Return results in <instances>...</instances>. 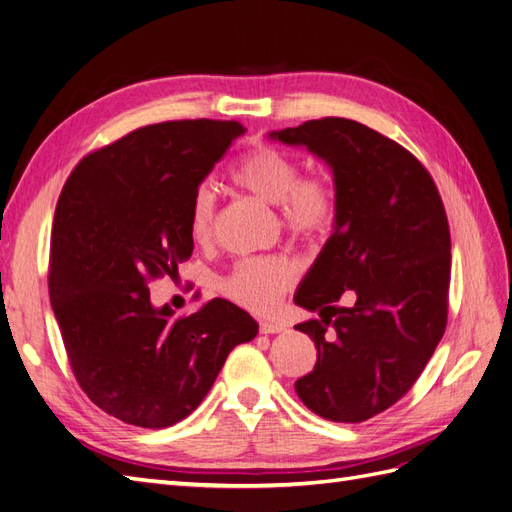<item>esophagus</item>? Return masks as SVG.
Wrapping results in <instances>:
<instances>
[{
	"mask_svg": "<svg viewBox=\"0 0 512 512\" xmlns=\"http://www.w3.org/2000/svg\"><path fill=\"white\" fill-rule=\"evenodd\" d=\"M282 331H286L284 322H277V320H262L260 322V333L273 335V333H282Z\"/></svg>",
	"mask_w": 512,
	"mask_h": 512,
	"instance_id": "esophagus-1",
	"label": "esophagus"
}]
</instances>
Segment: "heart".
Segmentation results:
<instances>
[{
    "instance_id": "b5f03b06",
    "label": "heart",
    "mask_w": 512,
    "mask_h": 512,
    "mask_svg": "<svg viewBox=\"0 0 512 512\" xmlns=\"http://www.w3.org/2000/svg\"><path fill=\"white\" fill-rule=\"evenodd\" d=\"M230 181L269 205L280 207V220L299 239H318L335 220L337 198L329 179L320 175L299 177V166L286 153L271 147H254L232 166ZM215 194L203 185L190 203V235L207 243L213 235ZM297 275L288 256L243 258L226 277L224 292L252 312H271Z\"/></svg>"
}]
</instances>
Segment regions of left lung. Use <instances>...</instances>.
Returning <instances> with one entry per match:
<instances>
[{"label": "left lung", "instance_id": "1", "mask_svg": "<svg viewBox=\"0 0 512 512\" xmlns=\"http://www.w3.org/2000/svg\"><path fill=\"white\" fill-rule=\"evenodd\" d=\"M331 168L333 235L294 303L318 318L314 371L294 382L314 414L363 423L404 397L446 329L451 232L436 183L410 151L359 121L324 117L267 134ZM350 291L355 303H334Z\"/></svg>", "mask_w": 512, "mask_h": 512}]
</instances>
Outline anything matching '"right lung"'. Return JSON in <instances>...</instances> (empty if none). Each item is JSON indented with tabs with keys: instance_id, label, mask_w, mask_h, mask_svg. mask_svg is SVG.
Wrapping results in <instances>:
<instances>
[{
	"instance_id": "right-lung-1",
	"label": "right lung",
	"mask_w": 512,
	"mask_h": 512,
	"mask_svg": "<svg viewBox=\"0 0 512 512\" xmlns=\"http://www.w3.org/2000/svg\"><path fill=\"white\" fill-rule=\"evenodd\" d=\"M239 134L241 123L211 119L138 128L83 158L59 194L51 305L81 389L123 423L183 421L230 350L258 333L226 299L175 318L147 286L192 256V196Z\"/></svg>"
}]
</instances>
